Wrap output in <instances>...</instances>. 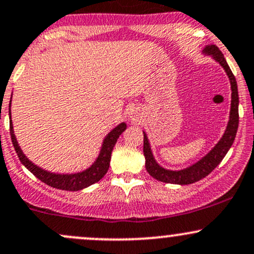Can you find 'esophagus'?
<instances>
[{"instance_id": "34e87169", "label": "esophagus", "mask_w": 254, "mask_h": 254, "mask_svg": "<svg viewBox=\"0 0 254 254\" xmlns=\"http://www.w3.org/2000/svg\"><path fill=\"white\" fill-rule=\"evenodd\" d=\"M129 118H130V121H131V122H137L138 118H140V111H138L137 108H135V107L130 108Z\"/></svg>"}]
</instances>
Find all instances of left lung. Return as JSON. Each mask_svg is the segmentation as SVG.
<instances>
[{
	"instance_id": "8db88e82",
	"label": "left lung",
	"mask_w": 254,
	"mask_h": 254,
	"mask_svg": "<svg viewBox=\"0 0 254 254\" xmlns=\"http://www.w3.org/2000/svg\"><path fill=\"white\" fill-rule=\"evenodd\" d=\"M205 55H210L213 60H216L219 65L224 68L225 73L230 82L231 89V104H230V113H229V122H228L227 129L221 137V140L216 143L205 157H202L193 165L188 166L186 169L181 170H168L163 166H160L155 160L154 155L150 148V143L148 136L143 131V154L146 158V170L147 172L155 180L160 182L172 183V185H191V183L197 182L202 178L210 175L214 169L218 166V164L223 160L228 150L230 149L231 144L235 140L236 131L239 127V93H238V84L236 79L234 77L233 72L223 57L222 52L214 44L206 46L202 50Z\"/></svg>"
}]
</instances>
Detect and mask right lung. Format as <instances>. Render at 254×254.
Listing matches in <instances>:
<instances>
[{"label":"right lung","instance_id":"right-lung-1","mask_svg":"<svg viewBox=\"0 0 254 254\" xmlns=\"http://www.w3.org/2000/svg\"><path fill=\"white\" fill-rule=\"evenodd\" d=\"M12 102V99H10ZM10 102H9V129H10V138H12L14 149H15L16 154H18L19 160L21 164L32 172L38 180L42 182L46 183L53 188L63 189V190H69V191H77L82 190V189L86 188V187L94 185V183L99 182L102 177L105 176L106 172L108 171L110 168V161H111V154L114 144H116L117 140L119 136L122 135L123 131L127 129V124L125 123H121L117 125L114 129L111 130L110 132L106 135L102 142L101 149H100L99 155L95 159L93 164L89 166L88 169L83 170L80 172H76V174H55V172L47 171V170L40 168V166L35 165L29 158L24 154L21 150L20 146H19L18 141H16L15 133L13 130V122H12V114H10Z\"/></svg>","mask_w":254,"mask_h":254}]
</instances>
